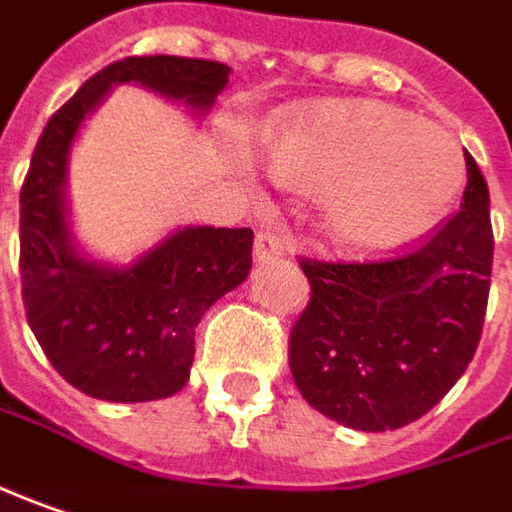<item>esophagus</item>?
I'll list each match as a JSON object with an SVG mask.
<instances>
[{
	"label": "esophagus",
	"mask_w": 512,
	"mask_h": 512,
	"mask_svg": "<svg viewBox=\"0 0 512 512\" xmlns=\"http://www.w3.org/2000/svg\"><path fill=\"white\" fill-rule=\"evenodd\" d=\"M289 249V234L280 226H263L255 237V257L257 263H269V260H278L286 255Z\"/></svg>",
	"instance_id": "34e87169"
}]
</instances>
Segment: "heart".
I'll list each match as a JSON object with an SVG mask.
<instances>
[{
	"instance_id": "b5f03b06",
	"label": "heart",
	"mask_w": 512,
	"mask_h": 512,
	"mask_svg": "<svg viewBox=\"0 0 512 512\" xmlns=\"http://www.w3.org/2000/svg\"><path fill=\"white\" fill-rule=\"evenodd\" d=\"M283 183L323 189L332 229L364 249L427 232L464 183V154L441 125L378 102H326L283 117L266 134Z\"/></svg>"
}]
</instances>
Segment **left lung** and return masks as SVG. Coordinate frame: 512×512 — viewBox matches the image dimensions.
Masks as SVG:
<instances>
[{
  "mask_svg": "<svg viewBox=\"0 0 512 512\" xmlns=\"http://www.w3.org/2000/svg\"><path fill=\"white\" fill-rule=\"evenodd\" d=\"M467 160L464 203L418 249L389 260H306L312 295L289 332L295 387L326 418L398 430L470 367L490 295V191Z\"/></svg>",
  "mask_w": 512,
  "mask_h": 512,
  "instance_id": "1",
  "label": "left lung"
}]
</instances>
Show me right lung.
<instances>
[{
    "label": "right lung",
    "mask_w": 512,
    "mask_h": 512,
    "mask_svg": "<svg viewBox=\"0 0 512 512\" xmlns=\"http://www.w3.org/2000/svg\"><path fill=\"white\" fill-rule=\"evenodd\" d=\"M229 65L189 56H128L88 79L48 120L19 194L22 300L36 341L79 392L157 401L186 387L194 326L252 269V229L186 226L131 266L88 260L68 226V157L85 117L114 85L134 82L206 114Z\"/></svg>",
    "instance_id": "right-lung-1"
}]
</instances>
